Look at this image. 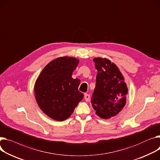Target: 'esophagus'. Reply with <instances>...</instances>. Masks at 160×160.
Here are the masks:
<instances>
[{"label": "esophagus", "instance_id": "1", "mask_svg": "<svg viewBox=\"0 0 160 160\" xmlns=\"http://www.w3.org/2000/svg\"><path fill=\"white\" fill-rule=\"evenodd\" d=\"M84 98H85V100H86V102H88L90 99V95L88 94H84Z\"/></svg>", "mask_w": 160, "mask_h": 160}]
</instances>
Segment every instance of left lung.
<instances>
[{
  "mask_svg": "<svg viewBox=\"0 0 160 160\" xmlns=\"http://www.w3.org/2000/svg\"><path fill=\"white\" fill-rule=\"evenodd\" d=\"M98 71L91 103L100 118L109 119L124 108L128 88L118 68L108 58H94Z\"/></svg>",
  "mask_w": 160,
  "mask_h": 160,
  "instance_id": "obj_1",
  "label": "left lung"
}]
</instances>
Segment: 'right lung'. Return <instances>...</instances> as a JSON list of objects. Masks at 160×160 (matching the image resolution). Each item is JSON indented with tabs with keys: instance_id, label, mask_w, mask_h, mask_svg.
Masks as SVG:
<instances>
[{
	"instance_id": "add662e5",
	"label": "right lung",
	"mask_w": 160,
	"mask_h": 160,
	"mask_svg": "<svg viewBox=\"0 0 160 160\" xmlns=\"http://www.w3.org/2000/svg\"><path fill=\"white\" fill-rule=\"evenodd\" d=\"M79 60L70 57L51 61L40 73L35 83V99L49 118L63 121L73 112L83 94L78 91L80 80L72 78Z\"/></svg>"
}]
</instances>
